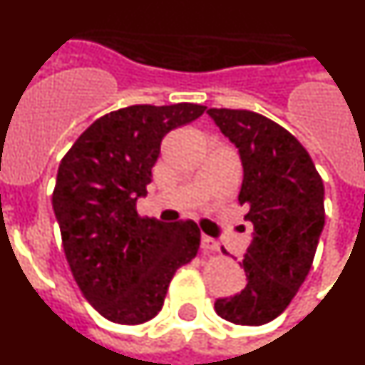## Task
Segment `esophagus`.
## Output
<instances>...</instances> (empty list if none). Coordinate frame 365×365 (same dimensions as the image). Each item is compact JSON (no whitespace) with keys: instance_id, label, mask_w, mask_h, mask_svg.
Masks as SVG:
<instances>
[{"instance_id":"1","label":"esophagus","mask_w":365,"mask_h":365,"mask_svg":"<svg viewBox=\"0 0 365 365\" xmlns=\"http://www.w3.org/2000/svg\"><path fill=\"white\" fill-rule=\"evenodd\" d=\"M201 248L205 252H215V250H219V243L215 240H212L210 235H202Z\"/></svg>"}]
</instances>
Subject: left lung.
<instances>
[{
	"instance_id": "left-lung-1",
	"label": "left lung",
	"mask_w": 365,
	"mask_h": 365,
	"mask_svg": "<svg viewBox=\"0 0 365 365\" xmlns=\"http://www.w3.org/2000/svg\"><path fill=\"white\" fill-rule=\"evenodd\" d=\"M206 113L240 151V202L254 225L243 259L247 287L215 299V312L235 325L269 324L311 270L325 225L324 180L298 138L270 118L247 109Z\"/></svg>"
}]
</instances>
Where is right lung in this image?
Wrapping results in <instances>:
<instances>
[{
  "label": "right lung",
  "mask_w": 365,
  "mask_h": 365,
  "mask_svg": "<svg viewBox=\"0 0 365 365\" xmlns=\"http://www.w3.org/2000/svg\"><path fill=\"white\" fill-rule=\"evenodd\" d=\"M206 106H130L93 122L60 163L53 192L67 263L86 299L109 322L138 325L159 314L179 267L197 256L193 221L140 217L160 143Z\"/></svg>",
  "instance_id": "1"
}]
</instances>
